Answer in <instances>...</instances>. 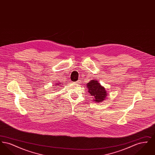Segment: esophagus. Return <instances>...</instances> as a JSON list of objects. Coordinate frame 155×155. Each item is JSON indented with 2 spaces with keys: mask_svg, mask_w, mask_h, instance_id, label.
Masks as SVG:
<instances>
[{
  "mask_svg": "<svg viewBox=\"0 0 155 155\" xmlns=\"http://www.w3.org/2000/svg\"><path fill=\"white\" fill-rule=\"evenodd\" d=\"M79 82H79V81H77L75 82V83H76V84H79Z\"/></svg>",
  "mask_w": 155,
  "mask_h": 155,
  "instance_id": "obj_1",
  "label": "esophagus"
}]
</instances>
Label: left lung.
<instances>
[{
	"mask_svg": "<svg viewBox=\"0 0 155 155\" xmlns=\"http://www.w3.org/2000/svg\"><path fill=\"white\" fill-rule=\"evenodd\" d=\"M88 92L93 96L94 101L96 102H102L107 96V92L104 88L102 87L97 80H91L87 84Z\"/></svg>",
	"mask_w": 155,
	"mask_h": 155,
	"instance_id": "obj_1",
	"label": "left lung"
}]
</instances>
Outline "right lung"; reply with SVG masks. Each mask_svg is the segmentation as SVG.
<instances>
[{
  "instance_id": "right-lung-1",
  "label": "right lung",
  "mask_w": 155,
  "mask_h": 155,
  "mask_svg": "<svg viewBox=\"0 0 155 155\" xmlns=\"http://www.w3.org/2000/svg\"><path fill=\"white\" fill-rule=\"evenodd\" d=\"M61 84V83H58V84H56V85H60Z\"/></svg>"
}]
</instances>
